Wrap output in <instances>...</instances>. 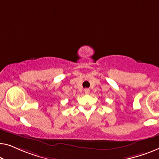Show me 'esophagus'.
Segmentation results:
<instances>
[{
    "label": "esophagus",
    "mask_w": 159,
    "mask_h": 159,
    "mask_svg": "<svg viewBox=\"0 0 159 159\" xmlns=\"http://www.w3.org/2000/svg\"><path fill=\"white\" fill-rule=\"evenodd\" d=\"M84 92H85V93H86V94H89V93H90V90H89V89H84Z\"/></svg>",
    "instance_id": "obj_1"
}]
</instances>
